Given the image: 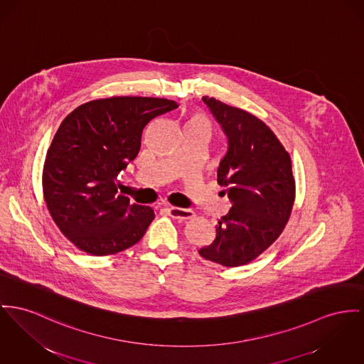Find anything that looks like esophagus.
<instances>
[{
	"mask_svg": "<svg viewBox=\"0 0 364 364\" xmlns=\"http://www.w3.org/2000/svg\"><path fill=\"white\" fill-rule=\"evenodd\" d=\"M168 214L170 217L179 220H185V219H192L196 217V213L193 210L189 208H179V207H170L168 208Z\"/></svg>",
	"mask_w": 364,
	"mask_h": 364,
	"instance_id": "34e87169",
	"label": "esophagus"
}]
</instances>
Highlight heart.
I'll return each mask as SVG.
<instances>
[{
	"mask_svg": "<svg viewBox=\"0 0 364 364\" xmlns=\"http://www.w3.org/2000/svg\"><path fill=\"white\" fill-rule=\"evenodd\" d=\"M189 122H197V124H203V125L208 127L207 119H205L203 114H194L193 117L189 120Z\"/></svg>",
	"mask_w": 364,
	"mask_h": 364,
	"instance_id": "heart-1",
	"label": "heart"
}]
</instances>
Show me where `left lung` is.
<instances>
[{
  "mask_svg": "<svg viewBox=\"0 0 364 364\" xmlns=\"http://www.w3.org/2000/svg\"><path fill=\"white\" fill-rule=\"evenodd\" d=\"M203 102L228 136L218 183L232 208L219 219L215 240L198 254L222 267H242L276 242L289 222L295 198L290 154L254 114L215 97Z\"/></svg>",
  "mask_w": 364,
  "mask_h": 364,
  "instance_id": "left-lung-1",
  "label": "left lung"
}]
</instances>
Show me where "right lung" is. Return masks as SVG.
<instances>
[{"instance_id":"add662e5","label":"right lung","mask_w":364,"mask_h":364,"mask_svg":"<svg viewBox=\"0 0 364 364\" xmlns=\"http://www.w3.org/2000/svg\"><path fill=\"white\" fill-rule=\"evenodd\" d=\"M176 107L164 97H106L62 122L47 151L43 191L50 217L75 247L112 255L144 237L153 210L129 204L114 181L138 156L147 122Z\"/></svg>"}]
</instances>
